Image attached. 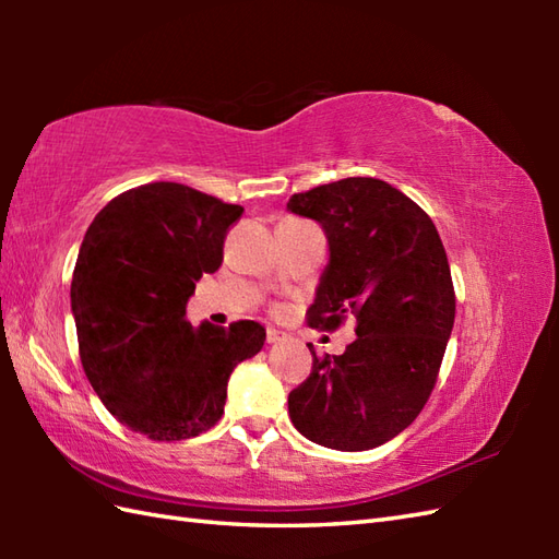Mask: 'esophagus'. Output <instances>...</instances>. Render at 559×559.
I'll list each match as a JSON object with an SVG mask.
<instances>
[{
	"instance_id": "1",
	"label": "esophagus",
	"mask_w": 559,
	"mask_h": 559,
	"mask_svg": "<svg viewBox=\"0 0 559 559\" xmlns=\"http://www.w3.org/2000/svg\"><path fill=\"white\" fill-rule=\"evenodd\" d=\"M286 338V334H281V331H276V329H269L266 331V341L269 343H278V341H283Z\"/></svg>"
}]
</instances>
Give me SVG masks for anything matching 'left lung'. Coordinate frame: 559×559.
Masks as SVG:
<instances>
[{
  "label": "left lung",
  "instance_id": "left-lung-1",
  "mask_svg": "<svg viewBox=\"0 0 559 559\" xmlns=\"http://www.w3.org/2000/svg\"><path fill=\"white\" fill-rule=\"evenodd\" d=\"M288 211L322 225L329 264L307 322L334 331L358 319L343 355L319 358L290 391L298 432L338 451L394 439L430 399L456 314L454 283L432 218L396 187L346 177L293 194Z\"/></svg>",
  "mask_w": 559,
  "mask_h": 559
}]
</instances>
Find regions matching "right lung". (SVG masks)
I'll use <instances>...</instances> for the list:
<instances>
[{"mask_svg": "<svg viewBox=\"0 0 559 559\" xmlns=\"http://www.w3.org/2000/svg\"><path fill=\"white\" fill-rule=\"evenodd\" d=\"M242 206L177 182L129 189L83 237L71 278L79 355L117 420L153 442H180L221 420L230 372L266 329L187 322L197 281L223 264Z\"/></svg>", "mask_w": 559, "mask_h": 559, "instance_id": "1", "label": "right lung"}]
</instances>
